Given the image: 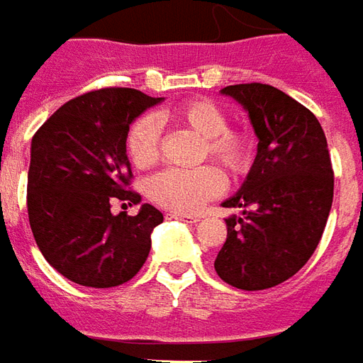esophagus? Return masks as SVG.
I'll list each match as a JSON object with an SVG mask.
<instances>
[{"instance_id":"34e87169","label":"esophagus","mask_w":363,"mask_h":363,"mask_svg":"<svg viewBox=\"0 0 363 363\" xmlns=\"http://www.w3.org/2000/svg\"><path fill=\"white\" fill-rule=\"evenodd\" d=\"M169 218H176V220H186V223H197L199 220V217L197 215H186V213H168Z\"/></svg>"}]
</instances>
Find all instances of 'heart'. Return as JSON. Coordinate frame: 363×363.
<instances>
[{"label": "heart", "mask_w": 363, "mask_h": 363, "mask_svg": "<svg viewBox=\"0 0 363 363\" xmlns=\"http://www.w3.org/2000/svg\"><path fill=\"white\" fill-rule=\"evenodd\" d=\"M164 121L189 128L203 138L199 158L217 162L230 177H244L254 166V140L242 128L228 127L227 113L211 99H189L158 115H143L130 125L127 152L136 168H152L160 160ZM225 187V177L215 166L194 169H164L148 182V197L174 213H194L215 199Z\"/></svg>", "instance_id": "b5f03b06"}]
</instances>
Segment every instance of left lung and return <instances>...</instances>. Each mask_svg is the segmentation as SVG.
<instances>
[{
    "label": "left lung",
    "instance_id": "obj_1",
    "mask_svg": "<svg viewBox=\"0 0 363 363\" xmlns=\"http://www.w3.org/2000/svg\"><path fill=\"white\" fill-rule=\"evenodd\" d=\"M223 94L244 105L259 143L246 184L223 203L242 207V217L227 218L215 269L233 287L259 291L295 276L317 250L333 207V162L317 117L281 89L252 82Z\"/></svg>",
    "mask_w": 363,
    "mask_h": 363
}]
</instances>
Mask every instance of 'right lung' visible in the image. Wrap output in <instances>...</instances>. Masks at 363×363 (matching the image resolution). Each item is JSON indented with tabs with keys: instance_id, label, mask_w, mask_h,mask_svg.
<instances>
[{
	"instance_id": "right-lung-1",
	"label": "right lung",
	"mask_w": 363,
	"mask_h": 363,
	"mask_svg": "<svg viewBox=\"0 0 363 363\" xmlns=\"http://www.w3.org/2000/svg\"><path fill=\"white\" fill-rule=\"evenodd\" d=\"M158 101L133 87H101L64 104L33 136L30 230L46 262L74 284L117 287L145 266L162 213L146 203L138 215H113L111 205L140 201L127 135L130 123Z\"/></svg>"
}]
</instances>
